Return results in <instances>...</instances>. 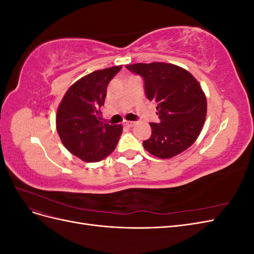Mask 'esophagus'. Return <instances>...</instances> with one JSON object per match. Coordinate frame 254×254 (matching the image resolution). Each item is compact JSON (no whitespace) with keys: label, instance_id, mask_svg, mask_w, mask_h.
<instances>
[{"label":"esophagus","instance_id":"esophagus-1","mask_svg":"<svg viewBox=\"0 0 254 254\" xmlns=\"http://www.w3.org/2000/svg\"><path fill=\"white\" fill-rule=\"evenodd\" d=\"M134 124H135L134 122L127 121V122H125V123H124V126H125V127H127V128H131V127H133V126H134Z\"/></svg>","mask_w":254,"mask_h":254}]
</instances>
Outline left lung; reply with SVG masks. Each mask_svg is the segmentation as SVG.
I'll use <instances>...</instances> for the list:
<instances>
[{"mask_svg":"<svg viewBox=\"0 0 254 254\" xmlns=\"http://www.w3.org/2000/svg\"><path fill=\"white\" fill-rule=\"evenodd\" d=\"M144 80L145 95L156 102L159 123H150L151 135L144 148L161 159L188 149L200 134L206 115V99L190 72L171 64H127Z\"/></svg>","mask_w":254,"mask_h":254,"instance_id":"left-lung-1","label":"left lung"}]
</instances>
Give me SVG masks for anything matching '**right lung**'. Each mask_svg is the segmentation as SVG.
I'll use <instances>...</instances> for the list:
<instances>
[{
  "label": "right lung",
  "instance_id": "add662e5",
  "mask_svg": "<svg viewBox=\"0 0 254 254\" xmlns=\"http://www.w3.org/2000/svg\"><path fill=\"white\" fill-rule=\"evenodd\" d=\"M121 68L115 65L86 75L70 87L58 107L56 126L60 140L72 155L86 162L105 159L119 143L122 126L102 122L101 107L108 83Z\"/></svg>",
  "mask_w": 254,
  "mask_h": 254
}]
</instances>
